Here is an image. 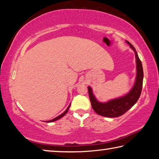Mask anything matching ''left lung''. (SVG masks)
<instances>
[{"label": "left lung", "instance_id": "8db88e82", "mask_svg": "<svg viewBox=\"0 0 159 159\" xmlns=\"http://www.w3.org/2000/svg\"><path fill=\"white\" fill-rule=\"evenodd\" d=\"M130 45V48L134 51L136 59V78L133 88L125 95L115 98L106 102H99L93 94L92 88L88 86V93L91 102V105L97 114L104 117L114 118L124 114L134 104L138 102L141 95L142 83H143V68L140 60L138 57L135 48L130 43L125 41Z\"/></svg>", "mask_w": 159, "mask_h": 159}]
</instances>
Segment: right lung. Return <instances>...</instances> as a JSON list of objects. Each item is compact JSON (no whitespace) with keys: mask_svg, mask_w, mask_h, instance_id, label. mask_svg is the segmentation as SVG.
<instances>
[{"mask_svg":"<svg viewBox=\"0 0 159 159\" xmlns=\"http://www.w3.org/2000/svg\"><path fill=\"white\" fill-rule=\"evenodd\" d=\"M70 105H71V104H69V107H67V109L65 110V111L64 112H63L62 114H60V115H59L58 116H57L56 118H53V119H52V120H46V121H45V122H47V123H50V122H54V121H55V120H59V119H60V118H61V117H63L64 115H65L67 112H68V110H69V107H70Z\"/></svg>","mask_w":159,"mask_h":159,"instance_id":"add662e5","label":"right lung"}]
</instances>
